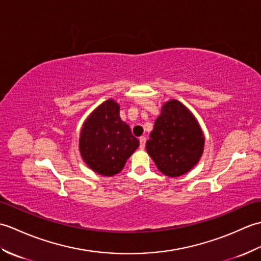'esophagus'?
<instances>
[{
    "label": "esophagus",
    "mask_w": 261,
    "mask_h": 261,
    "mask_svg": "<svg viewBox=\"0 0 261 261\" xmlns=\"http://www.w3.org/2000/svg\"><path fill=\"white\" fill-rule=\"evenodd\" d=\"M146 137H140V139H139V141H140V148L141 149H143L145 148V146H146Z\"/></svg>",
    "instance_id": "34e87169"
}]
</instances>
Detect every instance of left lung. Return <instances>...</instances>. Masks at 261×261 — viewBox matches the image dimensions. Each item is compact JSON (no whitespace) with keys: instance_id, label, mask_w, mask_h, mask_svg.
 <instances>
[{"instance_id":"obj_1","label":"left lung","mask_w":261,"mask_h":261,"mask_svg":"<svg viewBox=\"0 0 261 261\" xmlns=\"http://www.w3.org/2000/svg\"><path fill=\"white\" fill-rule=\"evenodd\" d=\"M204 143L203 131L194 114L179 101L170 99L154 121L146 149L160 173L179 177L197 165Z\"/></svg>"}]
</instances>
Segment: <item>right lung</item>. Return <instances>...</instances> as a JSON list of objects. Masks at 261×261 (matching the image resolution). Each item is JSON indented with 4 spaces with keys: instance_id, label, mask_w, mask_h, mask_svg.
<instances>
[{
    "instance_id": "right-lung-1",
    "label": "right lung",
    "mask_w": 261,
    "mask_h": 261,
    "mask_svg": "<svg viewBox=\"0 0 261 261\" xmlns=\"http://www.w3.org/2000/svg\"><path fill=\"white\" fill-rule=\"evenodd\" d=\"M138 147L139 140L121 120L120 105L112 98L99 104L83 123L79 145L81 156L98 175L112 177L119 174Z\"/></svg>"
}]
</instances>
